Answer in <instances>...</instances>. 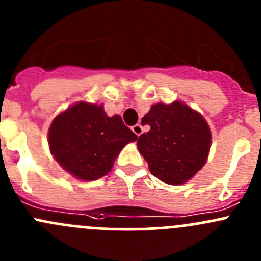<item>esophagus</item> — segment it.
<instances>
[{
    "instance_id": "obj_1",
    "label": "esophagus",
    "mask_w": 261,
    "mask_h": 261,
    "mask_svg": "<svg viewBox=\"0 0 261 261\" xmlns=\"http://www.w3.org/2000/svg\"><path fill=\"white\" fill-rule=\"evenodd\" d=\"M133 131L136 134V135L140 136L141 134H143V126L139 125V123H136L135 126H133Z\"/></svg>"
}]
</instances>
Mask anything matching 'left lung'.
Instances as JSON below:
<instances>
[{
	"mask_svg": "<svg viewBox=\"0 0 261 261\" xmlns=\"http://www.w3.org/2000/svg\"><path fill=\"white\" fill-rule=\"evenodd\" d=\"M143 121L150 131L139 136L138 149L158 179L179 186L206 164L211 130L199 112L180 101L156 103Z\"/></svg>",
	"mask_w": 261,
	"mask_h": 261,
	"instance_id": "left-lung-1",
	"label": "left lung"
}]
</instances>
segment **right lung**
Wrapping results in <instances>:
<instances>
[{
	"label": "right lung",
	"instance_id": "add662e5",
	"mask_svg": "<svg viewBox=\"0 0 261 261\" xmlns=\"http://www.w3.org/2000/svg\"><path fill=\"white\" fill-rule=\"evenodd\" d=\"M49 149L60 167L81 180H96L111 172L122 147L138 136L121 116L109 117L102 105L78 102L53 120Z\"/></svg>",
	"mask_w": 261,
	"mask_h": 261
}]
</instances>
